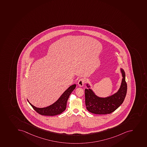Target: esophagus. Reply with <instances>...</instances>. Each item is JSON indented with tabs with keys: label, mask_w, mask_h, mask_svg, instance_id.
Returning a JSON list of instances; mask_svg holds the SVG:
<instances>
[{
	"label": "esophagus",
	"mask_w": 147,
	"mask_h": 147,
	"mask_svg": "<svg viewBox=\"0 0 147 147\" xmlns=\"http://www.w3.org/2000/svg\"><path fill=\"white\" fill-rule=\"evenodd\" d=\"M85 83V80L84 78H81L79 80L78 84L80 87H82L84 85Z\"/></svg>",
	"instance_id": "1"
}]
</instances>
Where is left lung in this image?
<instances>
[{
	"label": "left lung",
	"mask_w": 147,
	"mask_h": 147,
	"mask_svg": "<svg viewBox=\"0 0 147 147\" xmlns=\"http://www.w3.org/2000/svg\"><path fill=\"white\" fill-rule=\"evenodd\" d=\"M121 72L123 78L121 87L112 96L105 98L98 97L91 89H85V105L88 111L94 114H110L123 103L126 95L127 84L125 81V71L121 69Z\"/></svg>",
	"instance_id": "obj_1"
}]
</instances>
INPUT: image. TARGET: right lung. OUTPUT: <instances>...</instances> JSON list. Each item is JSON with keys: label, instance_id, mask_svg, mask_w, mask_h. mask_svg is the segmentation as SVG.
<instances>
[{"label": "right lung", "instance_id": "add662e5", "mask_svg": "<svg viewBox=\"0 0 147 147\" xmlns=\"http://www.w3.org/2000/svg\"><path fill=\"white\" fill-rule=\"evenodd\" d=\"M76 87V84L69 87L55 103L48 107L43 108H38L32 105L30 102H29V104H30L36 112L42 115L55 116L58 115L65 111L66 108L67 102L69 96Z\"/></svg>", "mask_w": 147, "mask_h": 147}]
</instances>
